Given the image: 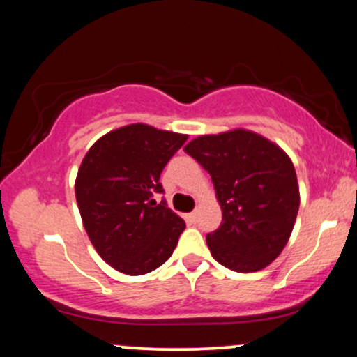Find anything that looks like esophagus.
<instances>
[{
    "label": "esophagus",
    "instance_id": "34e87169",
    "mask_svg": "<svg viewBox=\"0 0 357 357\" xmlns=\"http://www.w3.org/2000/svg\"><path fill=\"white\" fill-rule=\"evenodd\" d=\"M196 220H198V213H196V211L188 213V215H186L188 223H196Z\"/></svg>",
    "mask_w": 357,
    "mask_h": 357
}]
</instances>
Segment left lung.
Instances as JSON below:
<instances>
[{"label":"left lung","instance_id":"obj_1","mask_svg":"<svg viewBox=\"0 0 357 357\" xmlns=\"http://www.w3.org/2000/svg\"><path fill=\"white\" fill-rule=\"evenodd\" d=\"M208 171L223 220L206 235L213 258L235 272H258L285 248L296 223L297 174L282 147L247 129L199 136L184 147Z\"/></svg>","mask_w":357,"mask_h":357}]
</instances>
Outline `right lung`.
<instances>
[{
    "label": "right lung",
    "instance_id": "1",
    "mask_svg": "<svg viewBox=\"0 0 357 357\" xmlns=\"http://www.w3.org/2000/svg\"><path fill=\"white\" fill-rule=\"evenodd\" d=\"M186 134L129 124L102 136L82 159L75 198L93 248L112 268L144 275L173 255L186 225L153 192Z\"/></svg>",
    "mask_w": 357,
    "mask_h": 357
}]
</instances>
